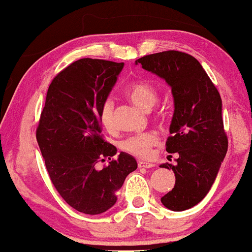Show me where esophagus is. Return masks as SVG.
Returning <instances> with one entry per match:
<instances>
[{
  "label": "esophagus",
  "instance_id": "34e87169",
  "mask_svg": "<svg viewBox=\"0 0 252 252\" xmlns=\"http://www.w3.org/2000/svg\"><path fill=\"white\" fill-rule=\"evenodd\" d=\"M138 168H144V169H150L153 168V167H155L154 163H150V162H143V161H140V162L137 163Z\"/></svg>",
  "mask_w": 252,
  "mask_h": 252
}]
</instances>
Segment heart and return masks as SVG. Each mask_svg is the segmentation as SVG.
Wrapping results in <instances>:
<instances>
[{
	"instance_id": "heart-1",
	"label": "heart",
	"mask_w": 252,
	"mask_h": 252,
	"mask_svg": "<svg viewBox=\"0 0 252 252\" xmlns=\"http://www.w3.org/2000/svg\"><path fill=\"white\" fill-rule=\"evenodd\" d=\"M126 97L132 103L143 110H149L158 99V91L152 84L144 80H137L129 84L126 89ZM99 118L102 126L108 131L115 130L114 103L105 100L102 104L99 111ZM160 144V137L154 131L142 132V134L129 136L121 142L120 147L123 152L135 156L137 158H149L153 155V149Z\"/></svg>"
}]
</instances>
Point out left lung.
<instances>
[{
  "instance_id": "8db88e82",
  "label": "left lung",
  "mask_w": 252,
  "mask_h": 252,
  "mask_svg": "<svg viewBox=\"0 0 252 252\" xmlns=\"http://www.w3.org/2000/svg\"><path fill=\"white\" fill-rule=\"evenodd\" d=\"M137 63L172 88L175 109L166 150L178 158L175 166L160 167L172 169L176 180L161 202L172 211L189 210L209 193L227 152L220 94L200 63L184 52L149 54Z\"/></svg>"
}]
</instances>
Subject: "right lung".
<instances>
[{"label":"right lung","mask_w":252,"mask_h":252,"mask_svg":"<svg viewBox=\"0 0 252 252\" xmlns=\"http://www.w3.org/2000/svg\"><path fill=\"white\" fill-rule=\"evenodd\" d=\"M123 63L84 58L60 71L48 88L36 141L62 198L79 212L99 215L115 205L116 190L137 168L131 155L104 140L99 111ZM109 163L98 170V162Z\"/></svg>","instance_id":"right-lung-1"}]
</instances>
